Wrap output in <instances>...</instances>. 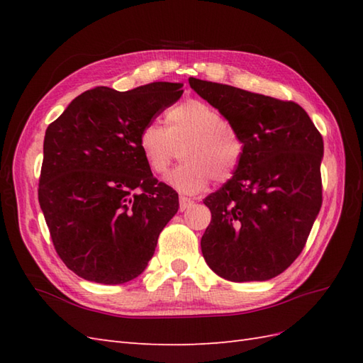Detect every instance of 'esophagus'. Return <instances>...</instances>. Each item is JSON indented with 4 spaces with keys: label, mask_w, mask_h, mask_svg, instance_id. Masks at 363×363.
I'll return each instance as SVG.
<instances>
[{
    "label": "esophagus",
    "mask_w": 363,
    "mask_h": 363,
    "mask_svg": "<svg viewBox=\"0 0 363 363\" xmlns=\"http://www.w3.org/2000/svg\"><path fill=\"white\" fill-rule=\"evenodd\" d=\"M191 204H194V199L186 198V196H181V198H179V209H181V211L189 209V207H190Z\"/></svg>",
    "instance_id": "obj_1"
}]
</instances>
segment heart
<instances>
[{"instance_id": "1", "label": "heart", "mask_w": 363, "mask_h": 363, "mask_svg": "<svg viewBox=\"0 0 363 363\" xmlns=\"http://www.w3.org/2000/svg\"><path fill=\"white\" fill-rule=\"evenodd\" d=\"M167 126L146 125L138 146L154 173H165L181 150V164L165 177L168 186L186 195L204 190L209 182L233 179L245 154V142L234 123L223 118L213 106L201 99L169 107Z\"/></svg>"}]
</instances>
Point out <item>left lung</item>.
I'll use <instances>...</instances> for the list:
<instances>
[{"mask_svg": "<svg viewBox=\"0 0 363 363\" xmlns=\"http://www.w3.org/2000/svg\"><path fill=\"white\" fill-rule=\"evenodd\" d=\"M190 87L240 130L233 179L204 199L212 213L201 251L233 282L268 281L304 250L321 209L323 137L295 101L190 78Z\"/></svg>", "mask_w": 363, "mask_h": 363, "instance_id": "obj_1", "label": "left lung"}]
</instances>
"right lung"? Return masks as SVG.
<instances>
[{
	"mask_svg": "<svg viewBox=\"0 0 363 363\" xmlns=\"http://www.w3.org/2000/svg\"><path fill=\"white\" fill-rule=\"evenodd\" d=\"M152 82L76 96L45 133L38 203L60 260L82 279L117 285L143 273L179 198L152 176L142 129L184 94Z\"/></svg>",
	"mask_w": 363,
	"mask_h": 363,
	"instance_id": "right-lung-1",
	"label": "right lung"
}]
</instances>
